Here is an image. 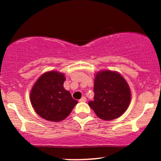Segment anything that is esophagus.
I'll list each match as a JSON object with an SVG mask.
<instances>
[{"label": "esophagus", "instance_id": "34e87169", "mask_svg": "<svg viewBox=\"0 0 161 161\" xmlns=\"http://www.w3.org/2000/svg\"><path fill=\"white\" fill-rule=\"evenodd\" d=\"M86 100H87L86 98L85 97H82L79 100V102H86Z\"/></svg>", "mask_w": 161, "mask_h": 161}]
</instances>
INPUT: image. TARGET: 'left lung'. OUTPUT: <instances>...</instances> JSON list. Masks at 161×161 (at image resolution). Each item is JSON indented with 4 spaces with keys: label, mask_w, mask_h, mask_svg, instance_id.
<instances>
[{
    "label": "left lung",
    "mask_w": 161,
    "mask_h": 161,
    "mask_svg": "<svg viewBox=\"0 0 161 161\" xmlns=\"http://www.w3.org/2000/svg\"><path fill=\"white\" fill-rule=\"evenodd\" d=\"M94 100L88 105L100 119L110 121L119 118L128 108L131 92L127 81L115 71L102 70L94 79Z\"/></svg>",
    "instance_id": "1"
}]
</instances>
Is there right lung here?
<instances>
[{"label":"right lung","mask_w":161,"mask_h":161,"mask_svg":"<svg viewBox=\"0 0 161 161\" xmlns=\"http://www.w3.org/2000/svg\"><path fill=\"white\" fill-rule=\"evenodd\" d=\"M64 74L58 71H49L39 77L31 91V105L42 119L61 121L68 116L77 100L64 88Z\"/></svg>","instance_id":"add662e5"}]
</instances>
